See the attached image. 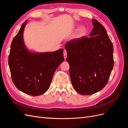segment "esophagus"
Instances as JSON below:
<instances>
[{
	"label": "esophagus",
	"mask_w": 128,
	"mask_h": 128,
	"mask_svg": "<svg viewBox=\"0 0 128 128\" xmlns=\"http://www.w3.org/2000/svg\"><path fill=\"white\" fill-rule=\"evenodd\" d=\"M64 58L66 59L67 58V51L66 50H64Z\"/></svg>",
	"instance_id": "obj_1"
}]
</instances>
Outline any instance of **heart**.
<instances>
[{
    "mask_svg": "<svg viewBox=\"0 0 128 128\" xmlns=\"http://www.w3.org/2000/svg\"><path fill=\"white\" fill-rule=\"evenodd\" d=\"M86 28H85V27H81L78 30V36L80 37V36H84L85 34H86Z\"/></svg>",
    "mask_w": 128,
    "mask_h": 128,
    "instance_id": "heart-1",
    "label": "heart"
}]
</instances>
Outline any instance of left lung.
<instances>
[{"label":"left lung","instance_id":"1","mask_svg":"<svg viewBox=\"0 0 128 128\" xmlns=\"http://www.w3.org/2000/svg\"><path fill=\"white\" fill-rule=\"evenodd\" d=\"M90 36L68 41L65 47L72 86L90 95L106 86L114 66L113 46L104 26L93 18Z\"/></svg>","mask_w":128,"mask_h":128}]
</instances>
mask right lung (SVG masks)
I'll return each mask as SVG.
<instances>
[{
	"mask_svg": "<svg viewBox=\"0 0 128 128\" xmlns=\"http://www.w3.org/2000/svg\"><path fill=\"white\" fill-rule=\"evenodd\" d=\"M26 21L12 42L8 64L12 79L19 90L40 96L48 90L54 73L64 60V50L32 53L25 48L23 34Z\"/></svg>",
	"mask_w": 128,
	"mask_h": 128,
	"instance_id": "obj_1",
	"label": "right lung"
}]
</instances>
